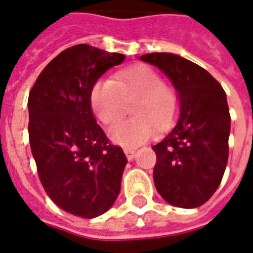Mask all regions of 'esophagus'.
Segmentation results:
<instances>
[{
	"instance_id": "obj_1",
	"label": "esophagus",
	"mask_w": 253,
	"mask_h": 253,
	"mask_svg": "<svg viewBox=\"0 0 253 253\" xmlns=\"http://www.w3.org/2000/svg\"><path fill=\"white\" fill-rule=\"evenodd\" d=\"M125 154H126L127 160L131 161L134 160V157H135V150H134V149H125Z\"/></svg>"
}]
</instances>
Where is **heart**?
I'll list each match as a JSON object with an SVG mask.
<instances>
[{"mask_svg":"<svg viewBox=\"0 0 253 253\" xmlns=\"http://www.w3.org/2000/svg\"><path fill=\"white\" fill-rule=\"evenodd\" d=\"M135 96L131 108L135 117L119 121L108 130L114 143L128 149L149 141L157 131V125H170L178 108L175 92L165 85L155 69L145 64L123 69L117 75V80L99 79L91 89L92 111L104 125L117 121L123 112L126 99Z\"/></svg>","mask_w":253,"mask_h":253,"instance_id":"1","label":"heart"}]
</instances>
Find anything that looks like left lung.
I'll return each mask as SVG.
<instances>
[{
	"label": "left lung",
	"mask_w": 253,
	"mask_h": 253,
	"mask_svg": "<svg viewBox=\"0 0 253 253\" xmlns=\"http://www.w3.org/2000/svg\"><path fill=\"white\" fill-rule=\"evenodd\" d=\"M139 60L155 65L177 91L175 126L153 146L154 184L170 205L201 207L221 182L228 162L231 115L226 95L207 69L174 53H147Z\"/></svg>",
	"instance_id": "8db88e82"
}]
</instances>
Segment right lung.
<instances>
[{"instance_id": "obj_1", "label": "right lung", "mask_w": 253, "mask_h": 253, "mask_svg": "<svg viewBox=\"0 0 253 253\" xmlns=\"http://www.w3.org/2000/svg\"><path fill=\"white\" fill-rule=\"evenodd\" d=\"M123 60L87 44L71 46L42 69L29 93L28 131L41 184L74 216H100L121 192L126 155L96 123L91 89Z\"/></svg>"}]
</instances>
